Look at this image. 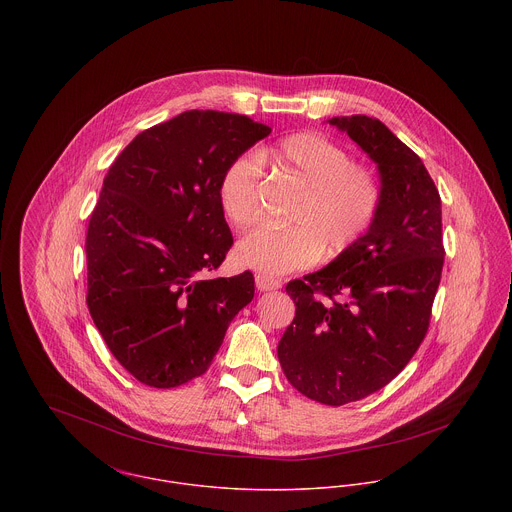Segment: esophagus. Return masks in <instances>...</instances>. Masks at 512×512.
Wrapping results in <instances>:
<instances>
[{"label":"esophagus","instance_id":"esophagus-1","mask_svg":"<svg viewBox=\"0 0 512 512\" xmlns=\"http://www.w3.org/2000/svg\"><path fill=\"white\" fill-rule=\"evenodd\" d=\"M256 288L260 292H274V290H280L282 288V282L272 278V276H266V274H258L256 276Z\"/></svg>","mask_w":512,"mask_h":512}]
</instances>
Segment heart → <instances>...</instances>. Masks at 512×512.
Masks as SVG:
<instances>
[{"instance_id":"heart-1","label":"heart","mask_w":512,"mask_h":512,"mask_svg":"<svg viewBox=\"0 0 512 512\" xmlns=\"http://www.w3.org/2000/svg\"><path fill=\"white\" fill-rule=\"evenodd\" d=\"M266 157L282 169L301 197L293 209V226H260L246 234L236 256L240 264L266 274L284 276L319 260L349 252L372 228L382 207V183L361 163H353L345 147L315 132L282 138ZM262 161L256 153L234 157L219 183L220 207L236 228H248L260 217Z\"/></svg>"}]
</instances>
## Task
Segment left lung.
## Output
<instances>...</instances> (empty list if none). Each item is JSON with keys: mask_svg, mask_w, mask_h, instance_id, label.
Returning <instances> with one entry per match:
<instances>
[{"mask_svg": "<svg viewBox=\"0 0 512 512\" xmlns=\"http://www.w3.org/2000/svg\"><path fill=\"white\" fill-rule=\"evenodd\" d=\"M376 163L382 207L372 228L286 292L295 317L278 345L303 396L343 406L386 386L424 341L443 268L441 199L422 159L380 120H327Z\"/></svg>", "mask_w": 512, "mask_h": 512, "instance_id": "1", "label": "left lung"}]
</instances>
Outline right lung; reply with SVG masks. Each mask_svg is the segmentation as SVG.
<instances>
[{
    "instance_id": "obj_1",
    "label": "right lung",
    "mask_w": 512,
    "mask_h": 512,
    "mask_svg": "<svg viewBox=\"0 0 512 512\" xmlns=\"http://www.w3.org/2000/svg\"><path fill=\"white\" fill-rule=\"evenodd\" d=\"M272 128L189 110L138 134L110 165L86 234V303L116 361L153 388L201 376L254 276L211 278L232 246L226 165Z\"/></svg>"
}]
</instances>
